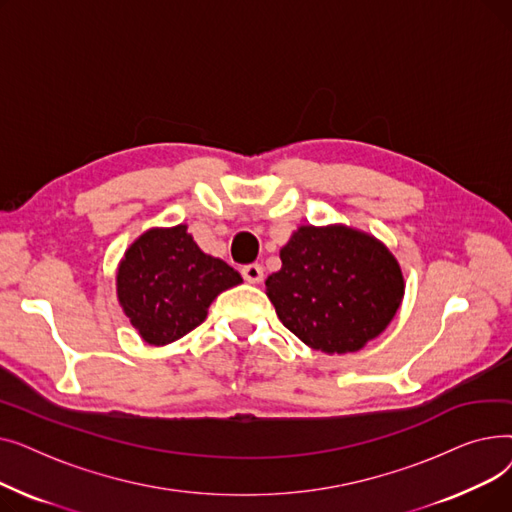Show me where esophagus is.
<instances>
[{"mask_svg":"<svg viewBox=\"0 0 512 512\" xmlns=\"http://www.w3.org/2000/svg\"><path fill=\"white\" fill-rule=\"evenodd\" d=\"M240 274H242V278H245L247 282L257 284V282L263 280V267L259 263H247V265H242Z\"/></svg>","mask_w":512,"mask_h":512,"instance_id":"esophagus-1","label":"esophagus"}]
</instances>
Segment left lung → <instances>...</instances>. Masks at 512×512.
I'll return each instance as SVG.
<instances>
[{
  "mask_svg": "<svg viewBox=\"0 0 512 512\" xmlns=\"http://www.w3.org/2000/svg\"><path fill=\"white\" fill-rule=\"evenodd\" d=\"M265 280L282 324L324 353H355L396 315L405 282L392 253L346 226H301Z\"/></svg>",
  "mask_w": 512,
  "mask_h": 512,
  "instance_id": "left-lung-1",
  "label": "left lung"
}]
</instances>
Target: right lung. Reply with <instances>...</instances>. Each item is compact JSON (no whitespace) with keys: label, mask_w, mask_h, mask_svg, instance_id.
<instances>
[{"label":"right lung","mask_w":512,"mask_h":512,"mask_svg":"<svg viewBox=\"0 0 512 512\" xmlns=\"http://www.w3.org/2000/svg\"><path fill=\"white\" fill-rule=\"evenodd\" d=\"M242 278L226 261L205 255L186 226L139 236L118 267V299L130 324L153 346L201 326L213 299Z\"/></svg>","instance_id":"1"}]
</instances>
